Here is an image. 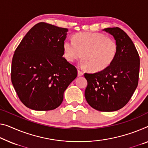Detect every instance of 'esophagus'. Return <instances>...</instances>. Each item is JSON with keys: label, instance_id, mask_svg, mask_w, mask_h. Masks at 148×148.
<instances>
[{"label": "esophagus", "instance_id": "34e87169", "mask_svg": "<svg viewBox=\"0 0 148 148\" xmlns=\"http://www.w3.org/2000/svg\"><path fill=\"white\" fill-rule=\"evenodd\" d=\"M83 75V73L82 72L81 70H78V76L79 77H81Z\"/></svg>", "mask_w": 148, "mask_h": 148}]
</instances>
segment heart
<instances>
[{"instance_id":"b5f03b06","label":"heart","mask_w":148,"mask_h":148,"mask_svg":"<svg viewBox=\"0 0 148 148\" xmlns=\"http://www.w3.org/2000/svg\"><path fill=\"white\" fill-rule=\"evenodd\" d=\"M117 53V44L112 38L101 33H80L63 44V53L69 61L83 57V67L92 71H101L108 67Z\"/></svg>"}]
</instances>
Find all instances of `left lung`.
<instances>
[{
    "mask_svg": "<svg viewBox=\"0 0 148 148\" xmlns=\"http://www.w3.org/2000/svg\"><path fill=\"white\" fill-rule=\"evenodd\" d=\"M112 35L117 44V53L108 67L95 73H85L87 87L86 101L92 108L112 112L128 103L137 88L140 57L134 44L118 27L103 29Z\"/></svg>",
    "mask_w": 148,
    "mask_h": 148,
    "instance_id": "obj_1",
    "label": "left lung"
}]
</instances>
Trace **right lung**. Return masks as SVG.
Instances as JSON below:
<instances>
[{
    "instance_id": "obj_1",
    "label": "right lung",
    "mask_w": 148,
    "mask_h": 148,
    "mask_svg": "<svg viewBox=\"0 0 148 148\" xmlns=\"http://www.w3.org/2000/svg\"><path fill=\"white\" fill-rule=\"evenodd\" d=\"M67 28L40 22L26 34L13 56L11 80L20 101L35 110L58 108L77 76L63 56Z\"/></svg>"
}]
</instances>
